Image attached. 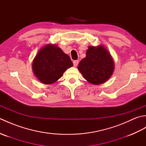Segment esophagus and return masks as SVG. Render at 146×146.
Here are the masks:
<instances>
[{"mask_svg":"<svg viewBox=\"0 0 146 146\" xmlns=\"http://www.w3.org/2000/svg\"><path fill=\"white\" fill-rule=\"evenodd\" d=\"M78 64V60H75L73 61V65L74 66H77V65Z\"/></svg>","mask_w":146,"mask_h":146,"instance_id":"34e87169","label":"esophagus"}]
</instances>
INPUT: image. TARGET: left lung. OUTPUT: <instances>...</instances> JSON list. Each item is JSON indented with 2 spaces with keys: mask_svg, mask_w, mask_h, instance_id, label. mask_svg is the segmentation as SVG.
<instances>
[{
  "mask_svg": "<svg viewBox=\"0 0 146 146\" xmlns=\"http://www.w3.org/2000/svg\"><path fill=\"white\" fill-rule=\"evenodd\" d=\"M78 69L89 83L100 85L112 75L114 62L104 46H89L86 57L80 61Z\"/></svg>",
  "mask_w": 146,
  "mask_h": 146,
  "instance_id": "obj_1",
  "label": "left lung"
}]
</instances>
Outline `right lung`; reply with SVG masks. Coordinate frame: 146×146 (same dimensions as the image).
I'll return each instance as SVG.
<instances>
[{"mask_svg":"<svg viewBox=\"0 0 146 146\" xmlns=\"http://www.w3.org/2000/svg\"><path fill=\"white\" fill-rule=\"evenodd\" d=\"M73 65L69 56L55 44H48L40 49L33 62L36 76L44 84H52Z\"/></svg>","mask_w":146,"mask_h":146,"instance_id":"add662e5","label":"right lung"}]
</instances>
